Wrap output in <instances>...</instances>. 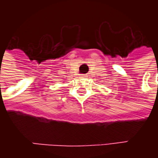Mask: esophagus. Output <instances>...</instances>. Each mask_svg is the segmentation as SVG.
Here are the masks:
<instances>
[{
  "instance_id": "obj_1",
  "label": "esophagus",
  "mask_w": 158,
  "mask_h": 158,
  "mask_svg": "<svg viewBox=\"0 0 158 158\" xmlns=\"http://www.w3.org/2000/svg\"><path fill=\"white\" fill-rule=\"evenodd\" d=\"M86 75H85V74H83V76H82V78H85V77Z\"/></svg>"
}]
</instances>
